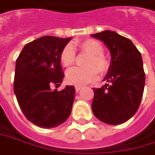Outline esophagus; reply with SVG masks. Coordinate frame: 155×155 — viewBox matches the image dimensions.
<instances>
[{
  "instance_id": "esophagus-1",
  "label": "esophagus",
  "mask_w": 155,
  "mask_h": 155,
  "mask_svg": "<svg viewBox=\"0 0 155 155\" xmlns=\"http://www.w3.org/2000/svg\"><path fill=\"white\" fill-rule=\"evenodd\" d=\"M75 89H76V92H78L80 91V89H82V87H81V86H76Z\"/></svg>"
}]
</instances>
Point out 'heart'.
<instances>
[{
  "instance_id": "1",
  "label": "heart",
  "mask_w": 155,
  "mask_h": 155,
  "mask_svg": "<svg viewBox=\"0 0 155 155\" xmlns=\"http://www.w3.org/2000/svg\"><path fill=\"white\" fill-rule=\"evenodd\" d=\"M76 45L84 52L89 55L85 65L86 67H72L67 73V80L69 84L83 86L95 79L98 71L103 74L108 70L109 61L103 54L102 45L95 39H88L78 42ZM76 57L75 50L71 45H67L61 52L60 60L65 67L74 63Z\"/></svg>"
}]
</instances>
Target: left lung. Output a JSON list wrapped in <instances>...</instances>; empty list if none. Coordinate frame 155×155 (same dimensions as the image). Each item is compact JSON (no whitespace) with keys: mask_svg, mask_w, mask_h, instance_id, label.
I'll return each instance as SVG.
<instances>
[{"mask_svg":"<svg viewBox=\"0 0 155 155\" xmlns=\"http://www.w3.org/2000/svg\"><path fill=\"white\" fill-rule=\"evenodd\" d=\"M103 41L111 55L107 84L94 88L92 110L96 118L109 125L122 124L133 117L139 107L145 85L141 53L127 38L104 30L91 35Z\"/></svg>","mask_w":155,"mask_h":155,"instance_id":"8db88e82","label":"left lung"}]
</instances>
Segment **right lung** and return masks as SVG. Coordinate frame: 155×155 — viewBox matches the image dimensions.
<instances>
[{"label":"right lung","instance_id":"add662e5","mask_svg":"<svg viewBox=\"0 0 155 155\" xmlns=\"http://www.w3.org/2000/svg\"><path fill=\"white\" fill-rule=\"evenodd\" d=\"M71 39L44 36L25 45L16 61L14 94L27 119L42 128H51L67 120L71 112L75 88L57 91L52 84L62 83L60 55Z\"/></svg>","mask_w":155,"mask_h":155}]
</instances>
